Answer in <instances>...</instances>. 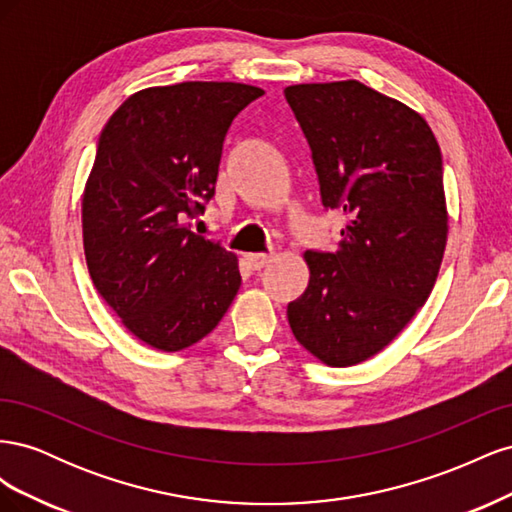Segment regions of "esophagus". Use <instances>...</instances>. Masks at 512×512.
<instances>
[{"label": "esophagus", "instance_id": "1", "mask_svg": "<svg viewBox=\"0 0 512 512\" xmlns=\"http://www.w3.org/2000/svg\"><path fill=\"white\" fill-rule=\"evenodd\" d=\"M245 260H247V265H250V269L260 271L262 267H267L273 260V254H247Z\"/></svg>", "mask_w": 512, "mask_h": 512}]
</instances>
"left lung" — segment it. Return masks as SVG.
<instances>
[{"mask_svg":"<svg viewBox=\"0 0 512 512\" xmlns=\"http://www.w3.org/2000/svg\"><path fill=\"white\" fill-rule=\"evenodd\" d=\"M312 149L324 209L348 215L335 252H305L288 303L297 342L331 367L389 346L425 305L446 247L442 153L427 121L359 81L284 89Z\"/></svg>","mask_w":512,"mask_h":512,"instance_id":"1","label":"left lung"}]
</instances>
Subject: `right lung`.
Returning <instances> with one entry per match:
<instances>
[{"label": "right lung", "instance_id": "right-lung-1", "mask_svg": "<svg viewBox=\"0 0 512 512\" xmlns=\"http://www.w3.org/2000/svg\"><path fill=\"white\" fill-rule=\"evenodd\" d=\"M262 94L215 81L149 87L100 134L83 194L87 269L126 329L151 348L196 344L237 297V256L183 220L205 213L230 123Z\"/></svg>", "mask_w": 512, "mask_h": 512}]
</instances>
